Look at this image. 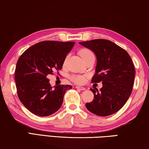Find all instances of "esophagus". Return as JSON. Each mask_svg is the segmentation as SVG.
<instances>
[{
    "instance_id": "obj_1",
    "label": "esophagus",
    "mask_w": 149,
    "mask_h": 149,
    "mask_svg": "<svg viewBox=\"0 0 149 149\" xmlns=\"http://www.w3.org/2000/svg\"><path fill=\"white\" fill-rule=\"evenodd\" d=\"M76 88H77V89H79V90H80V91H85V90H86V88H85L84 87L80 86H76Z\"/></svg>"
}]
</instances>
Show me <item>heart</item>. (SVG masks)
<instances>
[{
    "label": "heart",
    "instance_id": "b5f03b06",
    "mask_svg": "<svg viewBox=\"0 0 149 149\" xmlns=\"http://www.w3.org/2000/svg\"><path fill=\"white\" fill-rule=\"evenodd\" d=\"M80 54L81 55L82 58L86 61L88 58H89L91 56L94 55L93 52L91 50L88 49H83L80 52ZM70 80L74 83L77 84H82L84 83L86 80V77L83 75H72L70 77Z\"/></svg>",
    "mask_w": 149,
    "mask_h": 149
}]
</instances>
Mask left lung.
<instances>
[{"label":"left lung","instance_id":"left-lung-1","mask_svg":"<svg viewBox=\"0 0 149 149\" xmlns=\"http://www.w3.org/2000/svg\"><path fill=\"white\" fill-rule=\"evenodd\" d=\"M79 43L96 57V73L92 82L103 84L100 91L91 89L94 100L86 104L87 109L99 116L115 113L125 105L132 92L135 70L131 57L109 40L98 39Z\"/></svg>","mask_w":149,"mask_h":149}]
</instances>
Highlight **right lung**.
<instances>
[{
	"mask_svg": "<svg viewBox=\"0 0 149 149\" xmlns=\"http://www.w3.org/2000/svg\"><path fill=\"white\" fill-rule=\"evenodd\" d=\"M74 41H44L26 49L18 58L15 82L19 100L31 113L48 116L61 108L70 85H58L52 88L47 76L55 69H62Z\"/></svg>",
	"mask_w": 149,
	"mask_h": 149,
	"instance_id": "obj_1",
	"label": "right lung"
}]
</instances>
